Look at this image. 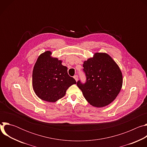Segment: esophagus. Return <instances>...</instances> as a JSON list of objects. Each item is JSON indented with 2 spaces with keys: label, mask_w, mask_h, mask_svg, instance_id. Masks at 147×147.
Here are the masks:
<instances>
[{
  "label": "esophagus",
  "mask_w": 147,
  "mask_h": 147,
  "mask_svg": "<svg viewBox=\"0 0 147 147\" xmlns=\"http://www.w3.org/2000/svg\"><path fill=\"white\" fill-rule=\"evenodd\" d=\"M74 79L76 80V81H77V80H78V76H77V75H75V76H74Z\"/></svg>",
  "instance_id": "esophagus-1"
}]
</instances>
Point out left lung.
<instances>
[{
    "label": "left lung",
    "instance_id": "1",
    "mask_svg": "<svg viewBox=\"0 0 147 147\" xmlns=\"http://www.w3.org/2000/svg\"><path fill=\"white\" fill-rule=\"evenodd\" d=\"M86 81L77 82L84 96L92 106L104 107L113 102L120 92L123 76L112 58L105 53H96L84 62Z\"/></svg>",
    "mask_w": 147,
    "mask_h": 147
}]
</instances>
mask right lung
Returning <instances> with one entry per match:
<instances>
[{
    "label": "right lung",
    "instance_id": "obj_1",
    "mask_svg": "<svg viewBox=\"0 0 147 147\" xmlns=\"http://www.w3.org/2000/svg\"><path fill=\"white\" fill-rule=\"evenodd\" d=\"M51 54L47 51L38 57L32 71V87L40 99L54 102L63 97L76 81L68 74L67 67L61 65V61L52 57Z\"/></svg>",
    "mask_w": 147,
    "mask_h": 147
}]
</instances>
